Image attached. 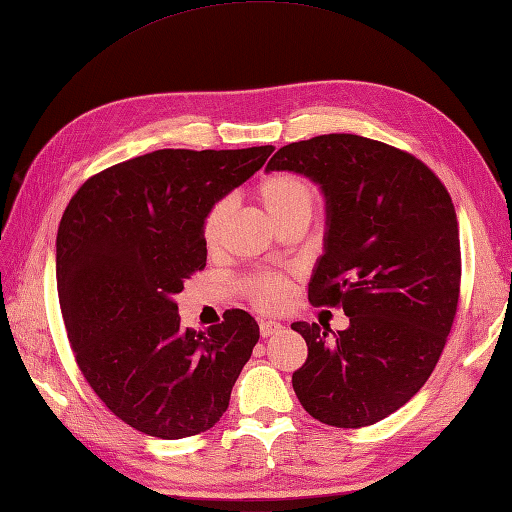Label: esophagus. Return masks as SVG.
Returning <instances> with one entry per match:
<instances>
[{"label":"esophagus","mask_w":512,"mask_h":512,"mask_svg":"<svg viewBox=\"0 0 512 512\" xmlns=\"http://www.w3.org/2000/svg\"><path fill=\"white\" fill-rule=\"evenodd\" d=\"M283 329L281 323H277V320H259V334L261 338H270L279 334V331Z\"/></svg>","instance_id":"esophagus-1"}]
</instances>
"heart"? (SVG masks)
<instances>
[{"label": "heart", "instance_id": "b5f03b06", "mask_svg": "<svg viewBox=\"0 0 512 512\" xmlns=\"http://www.w3.org/2000/svg\"><path fill=\"white\" fill-rule=\"evenodd\" d=\"M253 198L279 229L290 227V224H303V227H307V222L312 220L316 211L318 189L305 174L272 172L259 178L253 187ZM231 211V200L218 198L202 213L200 237L207 251L220 248ZM240 288L253 305L261 307V310H270V307H279L288 301L292 283L285 275H279V272H253V275L240 279Z\"/></svg>", "mask_w": 512, "mask_h": 512}]
</instances>
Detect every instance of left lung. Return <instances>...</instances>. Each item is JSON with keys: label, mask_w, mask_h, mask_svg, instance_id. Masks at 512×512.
I'll list each match as a JSON object with an SVG mask.
<instances>
[{"label": "left lung", "mask_w": 512, "mask_h": 512, "mask_svg": "<svg viewBox=\"0 0 512 512\" xmlns=\"http://www.w3.org/2000/svg\"><path fill=\"white\" fill-rule=\"evenodd\" d=\"M268 170L323 187L325 255L307 296L349 316L334 338L316 323H292L307 342L292 375L296 397L320 423L373 425L417 395L454 325L462 272L454 202L414 154L360 135L288 144Z\"/></svg>", "instance_id": "left-lung-1"}]
</instances>
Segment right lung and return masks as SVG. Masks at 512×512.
<instances>
[{"label":"right lung","mask_w":512,"mask_h":512,"mask_svg":"<svg viewBox=\"0 0 512 512\" xmlns=\"http://www.w3.org/2000/svg\"><path fill=\"white\" fill-rule=\"evenodd\" d=\"M272 146L154 150L89 176L56 235V288L80 373L117 419L148 436L207 432L259 340L244 310L185 329L174 296L205 268L200 220Z\"/></svg>","instance_id":"1"}]
</instances>
